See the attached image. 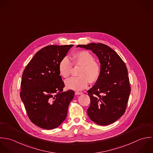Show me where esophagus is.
<instances>
[{
  "mask_svg": "<svg viewBox=\"0 0 153 153\" xmlns=\"http://www.w3.org/2000/svg\"><path fill=\"white\" fill-rule=\"evenodd\" d=\"M83 94V93L82 92H78V91H77V92H75V94L76 95H80V94Z\"/></svg>",
  "mask_w": 153,
  "mask_h": 153,
  "instance_id": "1",
  "label": "esophagus"
}]
</instances>
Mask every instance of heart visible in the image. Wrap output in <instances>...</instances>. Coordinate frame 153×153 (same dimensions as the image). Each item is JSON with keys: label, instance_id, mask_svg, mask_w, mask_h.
<instances>
[{"label": "heart", "instance_id": "1", "mask_svg": "<svg viewBox=\"0 0 153 153\" xmlns=\"http://www.w3.org/2000/svg\"><path fill=\"white\" fill-rule=\"evenodd\" d=\"M92 54L86 51H79L71 56L73 64L82 65L78 74L79 76L73 77L65 81V85L68 89L81 91L89 85V82L95 83L100 74L99 64L93 60ZM72 62L68 57L62 58L59 65V72L61 76L67 78L71 73Z\"/></svg>", "mask_w": 153, "mask_h": 153}]
</instances>
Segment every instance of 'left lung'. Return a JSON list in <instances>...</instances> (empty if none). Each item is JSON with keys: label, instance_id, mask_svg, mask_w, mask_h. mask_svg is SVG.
Returning <instances> with one entry per match:
<instances>
[{"label": "left lung", "instance_id": "1", "mask_svg": "<svg viewBox=\"0 0 153 153\" xmlns=\"http://www.w3.org/2000/svg\"><path fill=\"white\" fill-rule=\"evenodd\" d=\"M76 47L91 50L100 64L99 79L88 91L91 98L88 116L99 125L112 123L125 112L131 92L125 64L114 50L103 44L93 42Z\"/></svg>", "mask_w": 153, "mask_h": 153}]
</instances>
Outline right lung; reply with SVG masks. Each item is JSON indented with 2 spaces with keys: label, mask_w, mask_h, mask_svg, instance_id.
Segmentation results:
<instances>
[{
  "label": "right lung",
  "mask_w": 153,
  "mask_h": 153,
  "mask_svg": "<svg viewBox=\"0 0 153 153\" xmlns=\"http://www.w3.org/2000/svg\"><path fill=\"white\" fill-rule=\"evenodd\" d=\"M73 46L52 45L42 48L24 71L20 96L30 120L41 128L54 129L66 118L74 92H62L64 83L59 65Z\"/></svg>",
  "instance_id": "1"
}]
</instances>
